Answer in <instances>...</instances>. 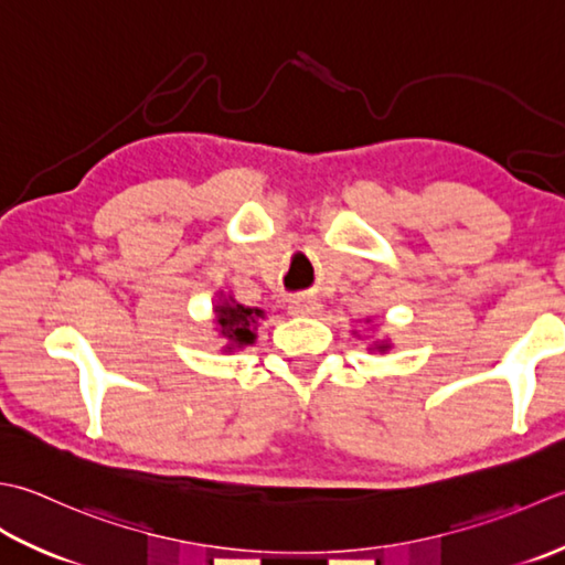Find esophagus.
<instances>
[{
    "label": "esophagus",
    "instance_id": "esophagus-1",
    "mask_svg": "<svg viewBox=\"0 0 565 565\" xmlns=\"http://www.w3.org/2000/svg\"><path fill=\"white\" fill-rule=\"evenodd\" d=\"M321 312V302L315 297H297L290 302L292 317H317Z\"/></svg>",
    "mask_w": 565,
    "mask_h": 565
}]
</instances>
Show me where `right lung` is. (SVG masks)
Segmentation results:
<instances>
[{"label":"right lung","instance_id":"obj_1","mask_svg":"<svg viewBox=\"0 0 565 565\" xmlns=\"http://www.w3.org/2000/svg\"><path fill=\"white\" fill-rule=\"evenodd\" d=\"M260 315V309L224 302L216 307V324L226 339H232L238 347H246V343H253V339H256L253 327H256Z\"/></svg>","mask_w":565,"mask_h":565}]
</instances>
